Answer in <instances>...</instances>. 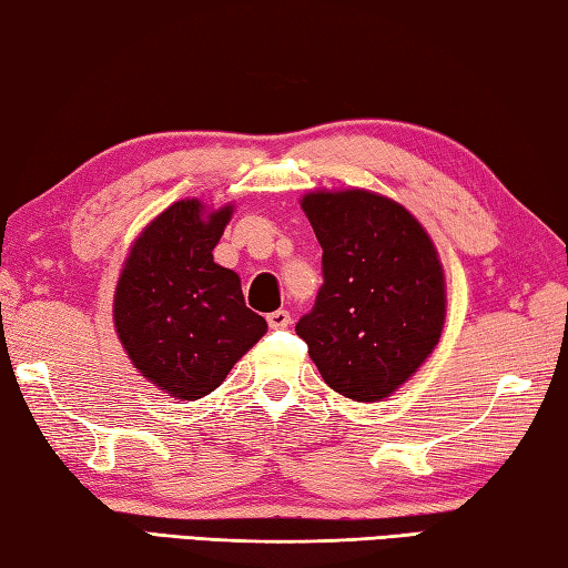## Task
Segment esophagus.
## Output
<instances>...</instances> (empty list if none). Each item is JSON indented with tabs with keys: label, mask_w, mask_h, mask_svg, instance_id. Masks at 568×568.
<instances>
[{
	"label": "esophagus",
	"mask_w": 568,
	"mask_h": 568,
	"mask_svg": "<svg viewBox=\"0 0 568 568\" xmlns=\"http://www.w3.org/2000/svg\"><path fill=\"white\" fill-rule=\"evenodd\" d=\"M266 322H268V326H272V329H286V326L292 324V314L286 310H278V312L266 314Z\"/></svg>",
	"instance_id": "1"
}]
</instances>
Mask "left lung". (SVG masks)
I'll use <instances>...</instances> for the list:
<instances>
[{
  "mask_svg": "<svg viewBox=\"0 0 568 568\" xmlns=\"http://www.w3.org/2000/svg\"><path fill=\"white\" fill-rule=\"evenodd\" d=\"M302 209L324 248V284L296 334L334 392L379 402L439 342L446 316L439 256L402 204L364 189L306 194Z\"/></svg>",
  "mask_w": 568,
  "mask_h": 568,
  "instance_id": "8db88e82",
  "label": "left lung"
}]
</instances>
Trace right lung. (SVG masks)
Segmentation results:
<instances>
[{"label":"right lung","instance_id":"add662e5","mask_svg":"<svg viewBox=\"0 0 568 568\" xmlns=\"http://www.w3.org/2000/svg\"><path fill=\"white\" fill-rule=\"evenodd\" d=\"M232 206L204 212L182 199L136 239L114 294V326L129 359L169 396L214 392L262 339L264 316L244 304L242 282L214 262Z\"/></svg>","mask_w":568,"mask_h":568}]
</instances>
